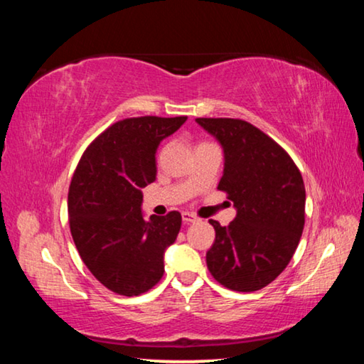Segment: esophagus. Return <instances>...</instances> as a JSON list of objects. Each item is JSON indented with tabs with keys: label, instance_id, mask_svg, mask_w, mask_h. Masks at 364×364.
Here are the masks:
<instances>
[{
	"label": "esophagus",
	"instance_id": "1",
	"mask_svg": "<svg viewBox=\"0 0 364 364\" xmlns=\"http://www.w3.org/2000/svg\"><path fill=\"white\" fill-rule=\"evenodd\" d=\"M183 221H184V223H186V225H191V223H197V221H199V218H197L194 213L184 212V213H183Z\"/></svg>",
	"mask_w": 364,
	"mask_h": 364
}]
</instances>
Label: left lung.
Wrapping results in <instances>:
<instances>
[{
	"label": "left lung",
	"mask_w": 364,
	"mask_h": 364,
	"mask_svg": "<svg viewBox=\"0 0 364 364\" xmlns=\"http://www.w3.org/2000/svg\"><path fill=\"white\" fill-rule=\"evenodd\" d=\"M225 151L218 189L237 215L228 226L208 220L215 242L207 268L221 286L254 292L284 271L305 225V184L284 147L241 119H196Z\"/></svg>",
	"instance_id": "obj_1"
}]
</instances>
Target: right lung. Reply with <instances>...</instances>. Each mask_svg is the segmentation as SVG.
Masks as SVG:
<instances>
[{
	"label": "right lung",
	"instance_id": "obj_1",
	"mask_svg": "<svg viewBox=\"0 0 364 364\" xmlns=\"http://www.w3.org/2000/svg\"><path fill=\"white\" fill-rule=\"evenodd\" d=\"M188 117H130L86 147L69 188V225L86 268L104 287L133 297L164 276V252L181 228V213L141 215V189L156 180V151Z\"/></svg>",
	"mask_w": 364,
	"mask_h": 364
}]
</instances>
